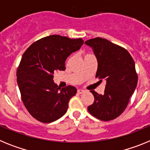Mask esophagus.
<instances>
[{
    "mask_svg": "<svg viewBox=\"0 0 150 150\" xmlns=\"http://www.w3.org/2000/svg\"><path fill=\"white\" fill-rule=\"evenodd\" d=\"M77 92L79 94H83V93H85V92H86V91L83 89H82V88H79V89L77 90Z\"/></svg>",
    "mask_w": 150,
    "mask_h": 150,
    "instance_id": "esophagus-1",
    "label": "esophagus"
}]
</instances>
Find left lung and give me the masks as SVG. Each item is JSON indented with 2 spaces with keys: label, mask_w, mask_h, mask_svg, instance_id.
I'll use <instances>...</instances> for the list:
<instances>
[{
  "label": "left lung",
  "mask_w": 150,
  "mask_h": 150,
  "mask_svg": "<svg viewBox=\"0 0 150 150\" xmlns=\"http://www.w3.org/2000/svg\"><path fill=\"white\" fill-rule=\"evenodd\" d=\"M98 61L96 77L106 81L104 95L91 91L94 103L88 112L102 121L114 120L125 110L137 84V75L132 57L125 49L100 38L85 42Z\"/></svg>",
  "instance_id": "8db88e82"
}]
</instances>
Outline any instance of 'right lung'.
Here are the masks:
<instances>
[{
  "label": "right lung",
  "instance_id": "right-lung-1",
  "mask_svg": "<svg viewBox=\"0 0 150 150\" xmlns=\"http://www.w3.org/2000/svg\"><path fill=\"white\" fill-rule=\"evenodd\" d=\"M83 43L81 38L50 35L34 42L24 52L17 69V83L24 105L38 121L52 122L67 112L76 88H61L54 82L53 74L65 70L67 58Z\"/></svg>",
  "mask_w": 150,
  "mask_h": 150
}]
</instances>
